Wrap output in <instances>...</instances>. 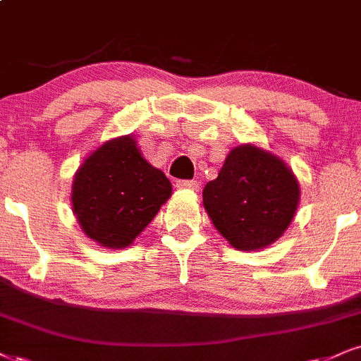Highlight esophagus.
I'll use <instances>...</instances> for the list:
<instances>
[{
  "label": "esophagus",
  "mask_w": 361,
  "mask_h": 361,
  "mask_svg": "<svg viewBox=\"0 0 361 361\" xmlns=\"http://www.w3.org/2000/svg\"><path fill=\"white\" fill-rule=\"evenodd\" d=\"M177 188L179 189H189V190H199L197 180H177Z\"/></svg>",
  "instance_id": "34e87169"
}]
</instances>
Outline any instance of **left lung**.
<instances>
[{
	"label": "left lung",
	"instance_id": "obj_1",
	"mask_svg": "<svg viewBox=\"0 0 361 361\" xmlns=\"http://www.w3.org/2000/svg\"><path fill=\"white\" fill-rule=\"evenodd\" d=\"M204 207L216 229L239 251L269 246L295 217L300 185L283 160L255 145L229 152L217 179L207 182Z\"/></svg>",
	"mask_w": 361,
	"mask_h": 361
}]
</instances>
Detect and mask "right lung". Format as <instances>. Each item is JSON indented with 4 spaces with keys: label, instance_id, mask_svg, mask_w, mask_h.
I'll use <instances>...</instances> for the list:
<instances>
[{
    "label": "right lung",
    "instance_id": "add662e5",
    "mask_svg": "<svg viewBox=\"0 0 361 361\" xmlns=\"http://www.w3.org/2000/svg\"><path fill=\"white\" fill-rule=\"evenodd\" d=\"M166 173L150 166L132 137L106 142L75 173L73 212L88 238L127 247L171 197Z\"/></svg>",
    "mask_w": 361,
    "mask_h": 361
}]
</instances>
